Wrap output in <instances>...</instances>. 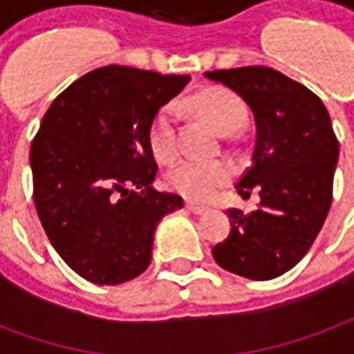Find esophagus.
I'll return each mask as SVG.
<instances>
[{
    "label": "esophagus",
    "mask_w": 354,
    "mask_h": 354,
    "mask_svg": "<svg viewBox=\"0 0 354 354\" xmlns=\"http://www.w3.org/2000/svg\"><path fill=\"white\" fill-rule=\"evenodd\" d=\"M185 208L193 212V214H203V212H207L208 207L205 205H199V203H193V201H185Z\"/></svg>",
    "instance_id": "34e87169"
}]
</instances>
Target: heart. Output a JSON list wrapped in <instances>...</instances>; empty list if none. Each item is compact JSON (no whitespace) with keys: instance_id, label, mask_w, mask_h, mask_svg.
I'll list each match as a JSON object with an SVG mask.
<instances>
[{"instance_id":"1","label":"heart","mask_w":354,"mask_h":354,"mask_svg":"<svg viewBox=\"0 0 354 354\" xmlns=\"http://www.w3.org/2000/svg\"><path fill=\"white\" fill-rule=\"evenodd\" d=\"M189 104L223 134L239 131L248 117L243 98L230 88H207L195 94ZM176 117V106L165 104L149 123L147 140L157 161L170 162L178 155ZM233 172L235 169L227 159H185L170 170L167 180L174 192L189 199H208L230 182Z\"/></svg>"}]
</instances>
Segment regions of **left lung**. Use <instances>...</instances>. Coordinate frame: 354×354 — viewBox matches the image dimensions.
I'll return each instance as SVG.
<instances>
[{
	"mask_svg": "<svg viewBox=\"0 0 354 354\" xmlns=\"http://www.w3.org/2000/svg\"><path fill=\"white\" fill-rule=\"evenodd\" d=\"M250 106L256 119L252 167L237 182L258 185L260 208H230L231 231L212 248L216 263L252 281L290 271L311 248L332 205L339 155L328 109L309 88L266 66L205 73Z\"/></svg>",
	"mask_w": 354,
	"mask_h": 354,
	"instance_id": "obj_1",
	"label": "left lung"
}]
</instances>
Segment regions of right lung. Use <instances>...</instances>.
Returning a JSON list of instances; mask_svg holds the SVG:
<instances>
[{
  "label": "right lung",
  "instance_id": "add662e5",
  "mask_svg": "<svg viewBox=\"0 0 354 354\" xmlns=\"http://www.w3.org/2000/svg\"><path fill=\"white\" fill-rule=\"evenodd\" d=\"M104 66L58 94L32 142L34 203L50 245L94 284H121L151 261L162 218L184 207L155 192L147 132L157 109L189 83Z\"/></svg>",
  "mask_w": 354,
  "mask_h": 354
}]
</instances>
